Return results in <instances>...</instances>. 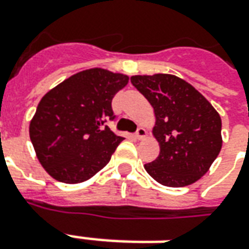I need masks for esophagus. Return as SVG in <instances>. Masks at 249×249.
Masks as SVG:
<instances>
[{"label": "esophagus", "instance_id": "34e87169", "mask_svg": "<svg viewBox=\"0 0 249 249\" xmlns=\"http://www.w3.org/2000/svg\"><path fill=\"white\" fill-rule=\"evenodd\" d=\"M146 135H147V132L144 128H139L138 132L135 133V138L138 139V140H142L143 138H146Z\"/></svg>", "mask_w": 249, "mask_h": 249}]
</instances>
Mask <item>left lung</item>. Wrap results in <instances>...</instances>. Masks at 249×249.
I'll return each instance as SVG.
<instances>
[{
  "label": "left lung",
  "instance_id": "1",
  "mask_svg": "<svg viewBox=\"0 0 249 249\" xmlns=\"http://www.w3.org/2000/svg\"><path fill=\"white\" fill-rule=\"evenodd\" d=\"M132 84L153 106V136L158 158L146 172L165 187L180 188L200 180L222 147V121L213 105L188 82L169 73L136 75Z\"/></svg>",
  "mask_w": 249,
  "mask_h": 249
}]
</instances>
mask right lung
Returning a JSON list of instances; mask_svg holds the SVG:
<instances>
[{
	"label": "right lung",
	"mask_w": 249,
	"mask_h": 249,
	"mask_svg": "<svg viewBox=\"0 0 249 249\" xmlns=\"http://www.w3.org/2000/svg\"><path fill=\"white\" fill-rule=\"evenodd\" d=\"M128 82L126 75L91 68L43 95L30 123V139L54 180L84 182L107 165L124 138L103 124L114 118L111 99Z\"/></svg>",
	"instance_id": "add662e5"
}]
</instances>
